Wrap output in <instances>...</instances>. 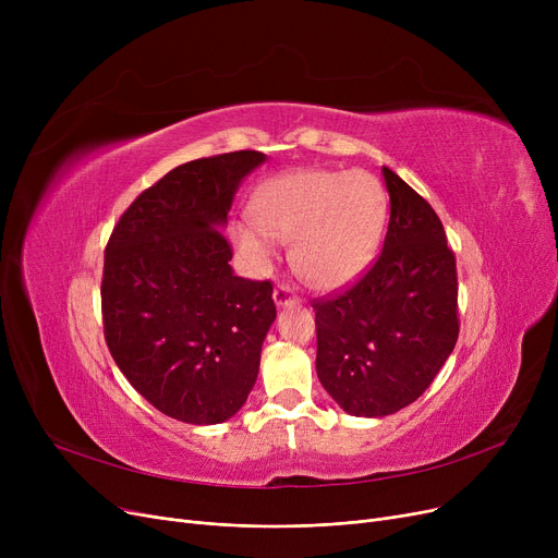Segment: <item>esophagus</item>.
Here are the masks:
<instances>
[{"label": "esophagus", "instance_id": "obj_1", "mask_svg": "<svg viewBox=\"0 0 558 558\" xmlns=\"http://www.w3.org/2000/svg\"><path fill=\"white\" fill-rule=\"evenodd\" d=\"M299 299L294 296V291H291L289 287H284V284H278L276 289H274V303L278 305V307H287V305H291V303H296Z\"/></svg>", "mask_w": 558, "mask_h": 558}]
</instances>
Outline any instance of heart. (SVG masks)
I'll return each mask as SVG.
<instances>
[{"label":"heart","instance_id":"b5f03b06","mask_svg":"<svg viewBox=\"0 0 558 558\" xmlns=\"http://www.w3.org/2000/svg\"><path fill=\"white\" fill-rule=\"evenodd\" d=\"M387 208V192L371 171L305 167L259 185L253 219H240L230 234L255 269L274 262V242L291 244V269L310 289L328 294L371 267Z\"/></svg>","mask_w":558,"mask_h":558}]
</instances>
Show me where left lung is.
<instances>
[{"instance_id": "8db88e82", "label": "left lung", "mask_w": 558, "mask_h": 558, "mask_svg": "<svg viewBox=\"0 0 558 558\" xmlns=\"http://www.w3.org/2000/svg\"><path fill=\"white\" fill-rule=\"evenodd\" d=\"M391 217L371 271L316 310V375L350 416L412 404L459 337L457 267L432 205L383 167Z\"/></svg>"}]
</instances>
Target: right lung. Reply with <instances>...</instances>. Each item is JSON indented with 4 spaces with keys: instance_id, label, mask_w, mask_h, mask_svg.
I'll return each mask as SVG.
<instances>
[{
    "instance_id": "1",
    "label": "right lung",
    "mask_w": 558,
    "mask_h": 558,
    "mask_svg": "<svg viewBox=\"0 0 558 558\" xmlns=\"http://www.w3.org/2000/svg\"><path fill=\"white\" fill-rule=\"evenodd\" d=\"M259 151L201 158L144 190L106 248L101 310L110 355L158 412L217 425L244 407L276 320L271 282L234 276L228 226Z\"/></svg>"
}]
</instances>
